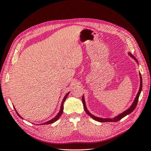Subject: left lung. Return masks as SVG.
Wrapping results in <instances>:
<instances>
[{
    "instance_id": "8db88e82",
    "label": "left lung",
    "mask_w": 151,
    "mask_h": 151,
    "mask_svg": "<svg viewBox=\"0 0 151 151\" xmlns=\"http://www.w3.org/2000/svg\"><path fill=\"white\" fill-rule=\"evenodd\" d=\"M129 55L132 58H134V60L137 62V63H138V61L137 60L136 58L133 55L131 54L130 52H129ZM139 76H140V88H139V90L138 91V93L137 94V96L134 99V101L133 102V103L132 104L131 106H130L129 108H128L127 110H125V111L122 112V113H120V115H118L116 116H115L114 118H100V117H98V116H96L93 115H92L89 111L88 109H87V107H86V102H85V99H84V96H83V98H82V100H83V106H84V110L86 111V113L88 114V115L89 116H90L91 118H93L94 120H96L99 122H118L122 118H123V117H125V116L129 115L130 113H131L132 111H133L136 106L137 104V103H138V100H139V96L140 94V93H141V91H142V76H141V74L140 73H139Z\"/></svg>"
}]
</instances>
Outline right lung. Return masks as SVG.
Instances as JSON below:
<instances>
[{
	"mask_svg": "<svg viewBox=\"0 0 151 151\" xmlns=\"http://www.w3.org/2000/svg\"><path fill=\"white\" fill-rule=\"evenodd\" d=\"M69 93H70V92H68V93H67L66 94H65V96H64V98H63V100H62V104H61V106H60V111H59V112L58 113V114L57 115L55 116L53 119H52V120H49V121H48V122H45V123H40V125H48V124H50V123H54V122H55L57 120H58V119H59V118L60 117V116L62 115V113H63V103H64V101H65V99H66V98H67V96H68V95L69 94ZM14 109H15V111H16V112L17 113V115L19 116L21 118H22V119H23V118H22L19 115V113H17V111L16 110V108L14 107Z\"/></svg>",
	"mask_w": 151,
	"mask_h": 151,
	"instance_id": "add662e5",
	"label": "right lung"
}]
</instances>
